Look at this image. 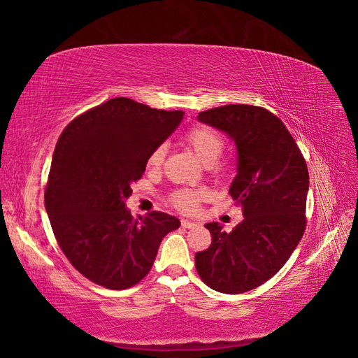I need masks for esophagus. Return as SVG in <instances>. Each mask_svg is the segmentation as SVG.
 Instances as JSON below:
<instances>
[{"label": "esophagus", "instance_id": "obj_1", "mask_svg": "<svg viewBox=\"0 0 358 358\" xmlns=\"http://www.w3.org/2000/svg\"><path fill=\"white\" fill-rule=\"evenodd\" d=\"M181 227H185V229H194V227H196V224L192 222V221H187V220H181Z\"/></svg>", "mask_w": 358, "mask_h": 358}]
</instances>
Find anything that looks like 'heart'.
<instances>
[{
    "instance_id": "obj_1",
    "label": "heart",
    "mask_w": 358,
    "mask_h": 358,
    "mask_svg": "<svg viewBox=\"0 0 358 358\" xmlns=\"http://www.w3.org/2000/svg\"><path fill=\"white\" fill-rule=\"evenodd\" d=\"M186 143L190 149L196 154V157L201 160L206 166H210L213 171L220 172L222 169V164L218 162L221 154L224 152V138L218 131H215L204 124L194 127L187 131L186 134ZM166 152H168V145L160 143L157 145L151 154L148 157V168L149 169H160L164 163ZM207 198V190L204 189H177L169 195L168 201L172 207L177 210L185 213H194L198 210V206Z\"/></svg>"
}]
</instances>
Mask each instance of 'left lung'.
I'll return each instance as SVG.
<instances>
[{
	"mask_svg": "<svg viewBox=\"0 0 358 358\" xmlns=\"http://www.w3.org/2000/svg\"><path fill=\"white\" fill-rule=\"evenodd\" d=\"M198 120L235 141L238 173L229 194L244 220L230 234L206 224L212 244L195 255V267L215 292L241 294L271 279L303 236L308 168L284 122L265 108L224 105Z\"/></svg>",
	"mask_w": 358,
	"mask_h": 358,
	"instance_id": "obj_1",
	"label": "left lung"
}]
</instances>
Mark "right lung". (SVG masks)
<instances>
[{
	"label": "right lung",
	"instance_id": "right-lung-1",
	"mask_svg": "<svg viewBox=\"0 0 358 358\" xmlns=\"http://www.w3.org/2000/svg\"><path fill=\"white\" fill-rule=\"evenodd\" d=\"M128 97L110 99L66 124L45 186V209L66 259L94 284L124 289L151 271L162 239L178 218L124 207L152 149L182 120Z\"/></svg>",
	"mask_w": 358,
	"mask_h": 358
}]
</instances>
